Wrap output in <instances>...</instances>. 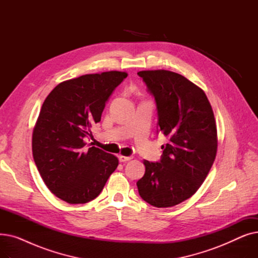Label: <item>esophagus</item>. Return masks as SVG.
<instances>
[{
	"mask_svg": "<svg viewBox=\"0 0 258 258\" xmlns=\"http://www.w3.org/2000/svg\"><path fill=\"white\" fill-rule=\"evenodd\" d=\"M132 159H133L132 156H130V157L122 156V155L119 156V161H120V162H127V161H130V160H132Z\"/></svg>",
	"mask_w": 258,
	"mask_h": 258,
	"instance_id": "34e87169",
	"label": "esophagus"
}]
</instances>
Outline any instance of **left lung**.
Returning <instances> with one entry per match:
<instances>
[{
	"instance_id": "8db88e82",
	"label": "left lung",
	"mask_w": 258,
	"mask_h": 258,
	"mask_svg": "<svg viewBox=\"0 0 258 258\" xmlns=\"http://www.w3.org/2000/svg\"><path fill=\"white\" fill-rule=\"evenodd\" d=\"M138 75L155 97L159 132L169 139L160 162L143 161L138 191L155 207H172L192 197L211 169L218 152L214 114L205 92L181 74L147 70Z\"/></svg>"
}]
</instances>
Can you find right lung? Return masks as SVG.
I'll return each mask as SVG.
<instances>
[{
	"mask_svg": "<svg viewBox=\"0 0 258 258\" xmlns=\"http://www.w3.org/2000/svg\"><path fill=\"white\" fill-rule=\"evenodd\" d=\"M126 72L86 74L62 81L45 99L32 133V154L49 190L69 204L97 198L118 166V158L86 138Z\"/></svg>",
	"mask_w": 258,
	"mask_h": 258,
	"instance_id": "obj_1",
	"label": "right lung"
}]
</instances>
